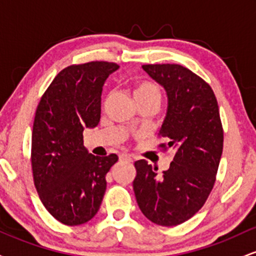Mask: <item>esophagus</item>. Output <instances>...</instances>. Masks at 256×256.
<instances>
[{
    "instance_id": "34e87169",
    "label": "esophagus",
    "mask_w": 256,
    "mask_h": 256,
    "mask_svg": "<svg viewBox=\"0 0 256 256\" xmlns=\"http://www.w3.org/2000/svg\"><path fill=\"white\" fill-rule=\"evenodd\" d=\"M119 158H120V161H125V162H132V158L128 154H120Z\"/></svg>"
}]
</instances>
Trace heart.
<instances>
[{"label":"heart","instance_id":"1","mask_svg":"<svg viewBox=\"0 0 256 256\" xmlns=\"http://www.w3.org/2000/svg\"><path fill=\"white\" fill-rule=\"evenodd\" d=\"M134 96L136 101L148 98L160 100V89L156 84H154L150 80H140L134 84Z\"/></svg>","mask_w":256,"mask_h":256}]
</instances>
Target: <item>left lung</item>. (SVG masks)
<instances>
[{
	"label": "left lung",
	"instance_id": "obj_1",
	"mask_svg": "<svg viewBox=\"0 0 256 256\" xmlns=\"http://www.w3.org/2000/svg\"><path fill=\"white\" fill-rule=\"evenodd\" d=\"M143 70L165 88L168 107L158 137V148L174 150L167 171L146 160L134 162V192L142 213L154 224L176 226L195 216L216 183L224 144V130L214 91L207 82L176 64H143Z\"/></svg>",
	"mask_w": 256,
	"mask_h": 256
}]
</instances>
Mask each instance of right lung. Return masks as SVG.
I'll list each match as a JSON object with an SVG mask.
<instances>
[{
    "mask_svg": "<svg viewBox=\"0 0 256 256\" xmlns=\"http://www.w3.org/2000/svg\"><path fill=\"white\" fill-rule=\"evenodd\" d=\"M116 62L71 64L52 79L37 106L31 142L34 183L44 207L64 225L95 216L104 198L106 174L118 161L116 154L95 156L83 146L85 128L101 118L106 79Z\"/></svg>",
    "mask_w": 256,
    "mask_h": 256,
    "instance_id": "add662e5",
    "label": "right lung"
}]
</instances>
